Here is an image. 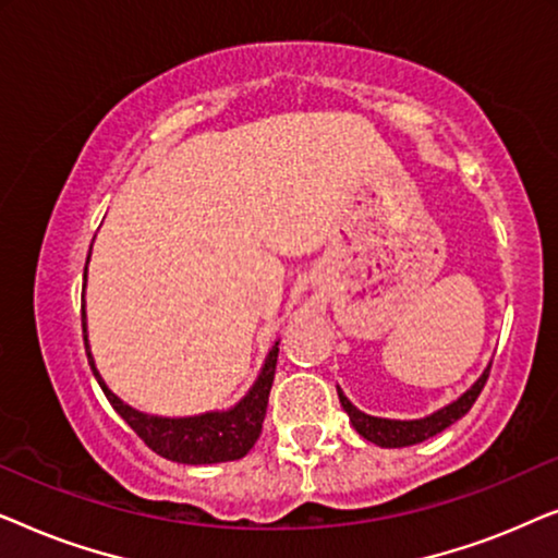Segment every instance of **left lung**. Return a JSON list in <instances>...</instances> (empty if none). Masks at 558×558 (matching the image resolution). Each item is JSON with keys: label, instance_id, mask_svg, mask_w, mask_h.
I'll return each instance as SVG.
<instances>
[{"label": "left lung", "instance_id": "left-lung-1", "mask_svg": "<svg viewBox=\"0 0 558 558\" xmlns=\"http://www.w3.org/2000/svg\"><path fill=\"white\" fill-rule=\"evenodd\" d=\"M487 373H490V365H487V368L483 371V376H480L475 384H472L468 391L460 396V399L447 403V407H441V409L434 411V414L422 416V418L371 416L357 407H353L348 396L340 391V386H338V396H340L342 409L348 411L350 424L355 426V432L361 434L363 439H368V441H373V445L386 447V449L411 447V445H418V441L434 437V434L445 432L447 426H452L457 422V418H462L464 414H468V411L472 409V403L477 401L480 391H483Z\"/></svg>", "mask_w": 558, "mask_h": 558}]
</instances>
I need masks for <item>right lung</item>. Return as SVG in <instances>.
Instances as JSON below:
<instances>
[{"instance_id":"right-lung-1","label":"right lung","mask_w":558,"mask_h":558,"mask_svg":"<svg viewBox=\"0 0 558 558\" xmlns=\"http://www.w3.org/2000/svg\"><path fill=\"white\" fill-rule=\"evenodd\" d=\"M90 258V251H88ZM88 279V262L83 269V289H86ZM83 342H86L88 365L101 386V391L113 411L140 434V439L147 445L151 452H157L165 460L180 462V464H216V462H231L241 460L248 454V449L256 445L258 434H262V424L266 416V407H269V393L274 384V371H277V355H279V340L274 342L269 355L258 371L254 386L243 396L239 403H233L226 411H205V414L195 416H157L144 414V411L129 407L119 399L117 393L106 386L101 373L96 368L94 353L88 345V327H86V296H83Z\"/></svg>"}]
</instances>
